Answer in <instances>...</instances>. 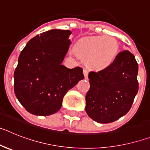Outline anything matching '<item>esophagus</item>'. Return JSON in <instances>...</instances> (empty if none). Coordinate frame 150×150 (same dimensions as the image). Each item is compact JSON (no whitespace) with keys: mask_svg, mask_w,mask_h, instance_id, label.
Masks as SVG:
<instances>
[{"mask_svg":"<svg viewBox=\"0 0 150 150\" xmlns=\"http://www.w3.org/2000/svg\"><path fill=\"white\" fill-rule=\"evenodd\" d=\"M83 74H84L85 79H88V71L87 69H83Z\"/></svg>","mask_w":150,"mask_h":150,"instance_id":"esophagus-1","label":"esophagus"}]
</instances>
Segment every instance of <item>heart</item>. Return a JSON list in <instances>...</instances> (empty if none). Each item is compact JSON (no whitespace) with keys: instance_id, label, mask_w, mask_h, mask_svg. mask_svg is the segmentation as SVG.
Here are the masks:
<instances>
[{"instance_id":"b5f03b06","label":"heart","mask_w":150,"mask_h":150,"mask_svg":"<svg viewBox=\"0 0 150 150\" xmlns=\"http://www.w3.org/2000/svg\"><path fill=\"white\" fill-rule=\"evenodd\" d=\"M116 40L110 36H91L79 39L74 46L75 53L86 59L89 67L102 70L110 66L118 54Z\"/></svg>"}]
</instances>
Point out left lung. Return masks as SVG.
<instances>
[{"mask_svg":"<svg viewBox=\"0 0 150 150\" xmlns=\"http://www.w3.org/2000/svg\"><path fill=\"white\" fill-rule=\"evenodd\" d=\"M137 74L138 64L128 50L118 54L107 68L90 72L86 111L91 120L110 123L126 114L138 91Z\"/></svg>","mask_w":150,"mask_h":150,"instance_id":"1","label":"left lung"}]
</instances>
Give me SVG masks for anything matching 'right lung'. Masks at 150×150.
I'll return each instance as SVG.
<instances>
[{
	"mask_svg": "<svg viewBox=\"0 0 150 150\" xmlns=\"http://www.w3.org/2000/svg\"><path fill=\"white\" fill-rule=\"evenodd\" d=\"M71 30L52 29L28 42L14 72V92L26 110L50 116L60 110L67 91L84 79L83 69L62 65Z\"/></svg>",
	"mask_w": 150,
	"mask_h": 150,
	"instance_id": "1",
	"label": "right lung"
}]
</instances>
